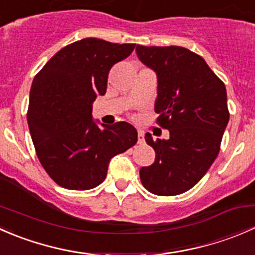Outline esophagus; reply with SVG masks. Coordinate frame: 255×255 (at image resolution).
I'll list each match as a JSON object with an SVG mask.
<instances>
[{
    "label": "esophagus",
    "instance_id": "1",
    "mask_svg": "<svg viewBox=\"0 0 255 255\" xmlns=\"http://www.w3.org/2000/svg\"><path fill=\"white\" fill-rule=\"evenodd\" d=\"M138 143L139 144L144 143V133L142 130H138Z\"/></svg>",
    "mask_w": 255,
    "mask_h": 255
}]
</instances>
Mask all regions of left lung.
Returning <instances> with one entry per match:
<instances>
[{
    "mask_svg": "<svg viewBox=\"0 0 255 255\" xmlns=\"http://www.w3.org/2000/svg\"><path fill=\"white\" fill-rule=\"evenodd\" d=\"M137 55L158 76L154 111L156 123L169 129V139L145 142L155 161L139 170L149 192L182 194L197 184L217 158L230 121L226 86L197 54L182 47L137 45Z\"/></svg>",
    "mask_w": 255,
    "mask_h": 255,
    "instance_id": "8db88e82",
    "label": "left lung"
}]
</instances>
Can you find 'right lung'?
<instances>
[{
    "instance_id": "obj_1",
    "label": "right lung",
    "mask_w": 255,
    "mask_h": 255,
    "mask_svg": "<svg viewBox=\"0 0 255 255\" xmlns=\"http://www.w3.org/2000/svg\"><path fill=\"white\" fill-rule=\"evenodd\" d=\"M134 47L85 38L60 49L33 80L28 127L40 164L60 186L94 189L106 179L113 156L137 143L129 123L101 128L92 120V104L106 94L110 70Z\"/></svg>"
}]
</instances>
